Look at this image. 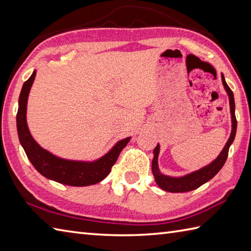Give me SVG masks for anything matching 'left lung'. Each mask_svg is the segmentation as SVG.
<instances>
[{"mask_svg": "<svg viewBox=\"0 0 251 251\" xmlns=\"http://www.w3.org/2000/svg\"><path fill=\"white\" fill-rule=\"evenodd\" d=\"M222 83L225 86L226 93L230 98V106H231V115H232V132L231 136L228 138L226 147L223 148L222 152L219 154L214 162L208 165V166L201 168L197 172L192 173L190 175H186L184 177L181 178H172L168 176L162 175L159 173L158 166H157V157L159 153V146L157 145L156 148L154 149V157L152 161V173L154 178H155L156 183L161 189L167 192H172V193H183V192H189L192 190H195L200 188L201 185L206 183L207 181L212 179L215 176L220 172V169L225 165L227 155H228V149L234 141V138L236 135V128H237V121L235 116V102H234V95L231 88L228 87L226 84L225 76L222 74Z\"/></svg>", "mask_w": 251, "mask_h": 251, "instance_id": "8db88e82", "label": "left lung"}]
</instances>
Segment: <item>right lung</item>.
<instances>
[{"label": "right lung", "mask_w": 251, "mask_h": 251, "mask_svg": "<svg viewBox=\"0 0 251 251\" xmlns=\"http://www.w3.org/2000/svg\"><path fill=\"white\" fill-rule=\"evenodd\" d=\"M34 77L35 71H33L32 75L24 83L19 96V108L17 117H16L19 141L25 149V152L31 164L37 172L47 179L54 180L62 184L86 186L100 182L110 174L112 166L117 161L123 149L129 142L130 137L117 142L108 154L93 163L68 161V159H62L52 155L37 145L32 138L28 129V125H26V101H28L29 92Z\"/></svg>", "instance_id": "1"}]
</instances>
